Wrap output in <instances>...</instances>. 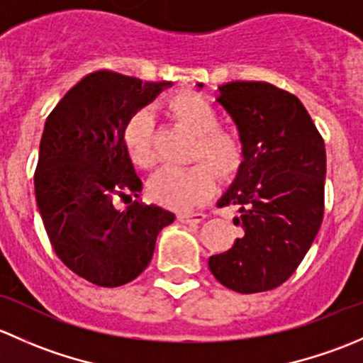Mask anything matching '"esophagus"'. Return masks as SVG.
<instances>
[{
  "label": "esophagus",
  "mask_w": 363,
  "mask_h": 363,
  "mask_svg": "<svg viewBox=\"0 0 363 363\" xmlns=\"http://www.w3.org/2000/svg\"><path fill=\"white\" fill-rule=\"evenodd\" d=\"M177 218L181 223H202L207 216L203 212H179Z\"/></svg>",
  "instance_id": "obj_1"
}]
</instances>
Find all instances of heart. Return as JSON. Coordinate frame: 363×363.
Wrapping results in <instances>:
<instances>
[{"label": "heart", "instance_id": "heart-1", "mask_svg": "<svg viewBox=\"0 0 363 363\" xmlns=\"http://www.w3.org/2000/svg\"><path fill=\"white\" fill-rule=\"evenodd\" d=\"M168 111L193 135L191 158H205L221 174H230L240 163V145L232 133L216 130L218 116L212 105L196 93H181L168 101ZM124 144L135 164L151 168L156 163L152 119L147 111L131 116L124 128ZM216 172L199 161L189 167H164L151 179V195L168 207L188 211L203 202L216 188Z\"/></svg>", "mask_w": 363, "mask_h": 363}]
</instances>
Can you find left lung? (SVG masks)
<instances>
[{"instance_id":"8db88e82","label":"left lung","mask_w":363,"mask_h":363,"mask_svg":"<svg viewBox=\"0 0 363 363\" xmlns=\"http://www.w3.org/2000/svg\"><path fill=\"white\" fill-rule=\"evenodd\" d=\"M218 93L242 145L239 170L218 205L239 208L233 225L244 235L211 256L208 269L239 294L274 290L295 272L323 221V138L302 101L272 84L230 82Z\"/></svg>"}]
</instances>
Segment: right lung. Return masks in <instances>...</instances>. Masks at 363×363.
Returning a JSON list of instances; mask_svg holds the SVG:
<instances>
[{
  "label": "right lung",
  "instance_id": "1",
  "mask_svg": "<svg viewBox=\"0 0 363 363\" xmlns=\"http://www.w3.org/2000/svg\"><path fill=\"white\" fill-rule=\"evenodd\" d=\"M170 86L105 69L89 73L43 126L35 172L43 226L61 262L98 286L116 288L140 276L158 233L175 219L138 200L142 181L124 144L131 116ZM119 198L130 203L124 211L115 208Z\"/></svg>",
  "mask_w": 363,
  "mask_h": 363
}]
</instances>
